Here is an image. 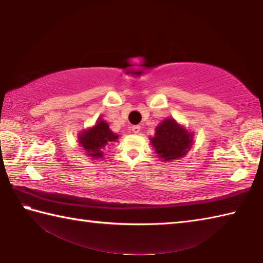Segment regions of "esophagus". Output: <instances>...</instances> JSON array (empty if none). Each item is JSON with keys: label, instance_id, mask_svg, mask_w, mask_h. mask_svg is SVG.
I'll return each mask as SVG.
<instances>
[{"label": "esophagus", "instance_id": "esophagus-1", "mask_svg": "<svg viewBox=\"0 0 263 263\" xmlns=\"http://www.w3.org/2000/svg\"><path fill=\"white\" fill-rule=\"evenodd\" d=\"M132 132H133V133H136V135H138V133L140 132V126H139V125H135V126H132Z\"/></svg>", "mask_w": 263, "mask_h": 263}]
</instances>
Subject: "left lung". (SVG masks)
Listing matches in <instances>:
<instances>
[{
	"mask_svg": "<svg viewBox=\"0 0 263 263\" xmlns=\"http://www.w3.org/2000/svg\"><path fill=\"white\" fill-rule=\"evenodd\" d=\"M151 145L162 161H173L183 158L193 147L194 133L168 117L155 127L154 137L151 138Z\"/></svg>",
	"mask_w": 263,
	"mask_h": 263,
	"instance_id": "left-lung-1",
	"label": "left lung"
}]
</instances>
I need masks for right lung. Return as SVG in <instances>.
<instances>
[{
    "label": "right lung",
    "mask_w": 263,
    "mask_h": 263,
    "mask_svg": "<svg viewBox=\"0 0 263 263\" xmlns=\"http://www.w3.org/2000/svg\"><path fill=\"white\" fill-rule=\"evenodd\" d=\"M118 135L110 130L109 124L101 117L97 119L95 125L84 128L78 135V141L82 146L88 158L102 159L104 157L106 146L118 141Z\"/></svg>",
    "instance_id": "add662e5"
}]
</instances>
